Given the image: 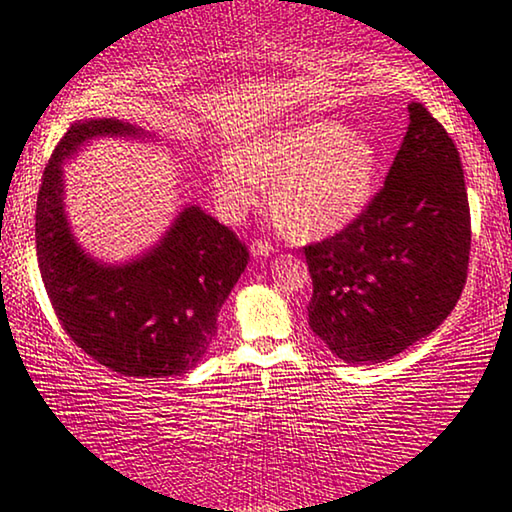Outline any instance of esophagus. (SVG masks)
<instances>
[{"label":"esophagus","instance_id":"1","mask_svg":"<svg viewBox=\"0 0 512 512\" xmlns=\"http://www.w3.org/2000/svg\"><path fill=\"white\" fill-rule=\"evenodd\" d=\"M250 253H253V257H271L275 253V248L273 244H268V241L257 239L250 244Z\"/></svg>","mask_w":512,"mask_h":512}]
</instances>
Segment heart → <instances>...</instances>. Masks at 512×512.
<instances>
[{"label": "heart", "mask_w": 512, "mask_h": 512, "mask_svg": "<svg viewBox=\"0 0 512 512\" xmlns=\"http://www.w3.org/2000/svg\"><path fill=\"white\" fill-rule=\"evenodd\" d=\"M379 178V153L366 135L339 121H302L241 142L212 169L223 214L237 221L264 203L293 239L334 235L366 210Z\"/></svg>", "instance_id": "b5f03b06"}]
</instances>
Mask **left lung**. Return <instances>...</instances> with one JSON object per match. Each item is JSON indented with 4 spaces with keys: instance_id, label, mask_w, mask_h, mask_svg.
Returning a JSON list of instances; mask_svg holds the SVG:
<instances>
[{
    "instance_id": "1",
    "label": "left lung",
    "mask_w": 512,
    "mask_h": 512,
    "mask_svg": "<svg viewBox=\"0 0 512 512\" xmlns=\"http://www.w3.org/2000/svg\"><path fill=\"white\" fill-rule=\"evenodd\" d=\"M470 203L452 137L422 103L386 183L348 228L305 246L309 327L336 357L379 363L452 314L470 264Z\"/></svg>"
}]
</instances>
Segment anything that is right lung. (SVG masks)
<instances>
[{"label": "right lung", "mask_w": 512, "mask_h": 512, "mask_svg": "<svg viewBox=\"0 0 512 512\" xmlns=\"http://www.w3.org/2000/svg\"><path fill=\"white\" fill-rule=\"evenodd\" d=\"M142 137L119 119L69 126L42 173L36 250L56 316L79 348L126 377H176L210 348L216 316L248 264V248L201 207L133 262L110 266L76 244L63 203V164L94 137Z\"/></svg>", "instance_id": "obj_1"}]
</instances>
